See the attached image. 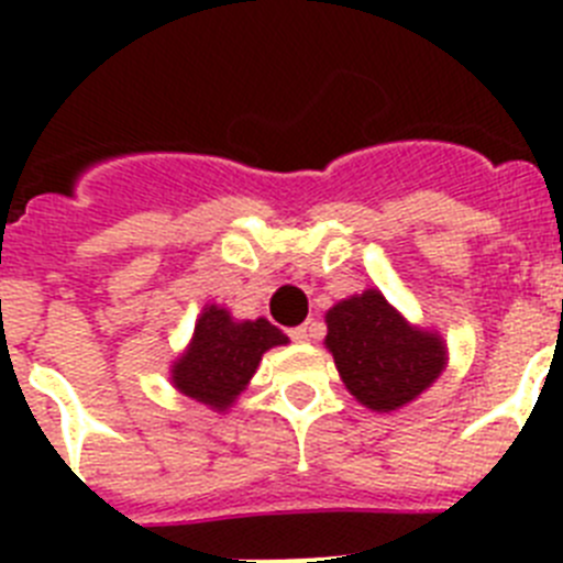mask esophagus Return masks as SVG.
Wrapping results in <instances>:
<instances>
[{
	"mask_svg": "<svg viewBox=\"0 0 563 563\" xmlns=\"http://www.w3.org/2000/svg\"><path fill=\"white\" fill-rule=\"evenodd\" d=\"M316 335H321V324H318V321H307V324L290 330V338H292V341H298V343L310 341V338H316Z\"/></svg>",
	"mask_w": 563,
	"mask_h": 563,
	"instance_id": "34e87169",
	"label": "esophagus"
}]
</instances>
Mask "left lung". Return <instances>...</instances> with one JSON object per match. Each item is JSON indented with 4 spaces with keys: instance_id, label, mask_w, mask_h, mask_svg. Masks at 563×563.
Masks as SVG:
<instances>
[{
    "instance_id": "obj_1",
    "label": "left lung",
    "mask_w": 563,
    "mask_h": 563,
    "mask_svg": "<svg viewBox=\"0 0 563 563\" xmlns=\"http://www.w3.org/2000/svg\"><path fill=\"white\" fill-rule=\"evenodd\" d=\"M327 350L343 386L372 411H397L445 369V343L411 327L380 290H363L327 312Z\"/></svg>"
}]
</instances>
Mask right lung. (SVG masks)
Here are the masks:
<instances>
[{
    "label": "right lung",
    "mask_w": 563,
    "mask_h": 563,
    "mask_svg": "<svg viewBox=\"0 0 563 563\" xmlns=\"http://www.w3.org/2000/svg\"><path fill=\"white\" fill-rule=\"evenodd\" d=\"M282 343L287 335L267 318L233 321L225 307L208 305L197 318L188 350L174 361V389L225 411L251 383L262 355Z\"/></svg>",
    "instance_id": "right-lung-1"
}]
</instances>
